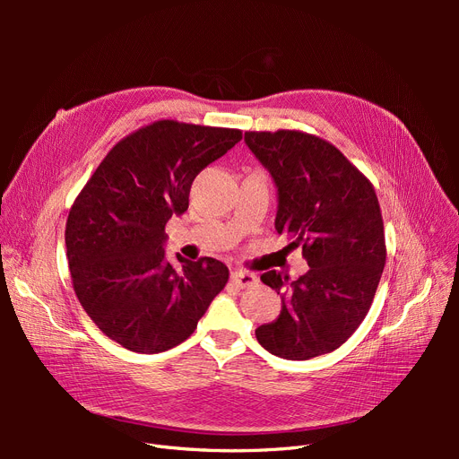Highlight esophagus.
<instances>
[{"mask_svg": "<svg viewBox=\"0 0 459 459\" xmlns=\"http://www.w3.org/2000/svg\"><path fill=\"white\" fill-rule=\"evenodd\" d=\"M231 281L239 289H247V287H253L256 283V275L251 272H245V270H233Z\"/></svg>", "mask_w": 459, "mask_h": 459, "instance_id": "34e87169", "label": "esophagus"}]
</instances>
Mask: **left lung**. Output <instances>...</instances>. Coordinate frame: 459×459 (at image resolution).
<instances>
[{"instance_id": "obj_1", "label": "left lung", "mask_w": 459, "mask_h": 459, "mask_svg": "<svg viewBox=\"0 0 459 459\" xmlns=\"http://www.w3.org/2000/svg\"><path fill=\"white\" fill-rule=\"evenodd\" d=\"M245 143L277 187L275 231L302 247L310 270L297 281L270 270L262 283L281 312L255 333L285 359L333 352L349 339L377 290L386 260L381 208L369 179L342 152L295 130L245 132Z\"/></svg>"}]
</instances>
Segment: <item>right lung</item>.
<instances>
[{
    "label": "right lung",
    "instance_id": "1",
    "mask_svg": "<svg viewBox=\"0 0 459 459\" xmlns=\"http://www.w3.org/2000/svg\"><path fill=\"white\" fill-rule=\"evenodd\" d=\"M241 130L159 120L107 152L68 212L65 243L74 293L108 339L157 354L195 331L228 283L216 258L164 256V226L189 206L208 164L241 142Z\"/></svg>",
    "mask_w": 459,
    "mask_h": 459
}]
</instances>
